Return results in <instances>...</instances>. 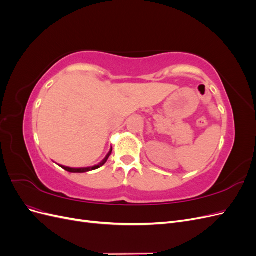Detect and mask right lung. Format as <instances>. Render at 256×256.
<instances>
[{"mask_svg": "<svg viewBox=\"0 0 256 256\" xmlns=\"http://www.w3.org/2000/svg\"><path fill=\"white\" fill-rule=\"evenodd\" d=\"M111 152H112V150L108 152V154L106 156V158L100 162V164H98L97 166H90V168H68V166H62V168H63L65 171H67V172H70V173H84V172H90V171H92V170H96V168H99L100 166H102L106 162V160H108V158L110 157V154H111Z\"/></svg>", "mask_w": 256, "mask_h": 256, "instance_id": "right-lung-1", "label": "right lung"}]
</instances>
